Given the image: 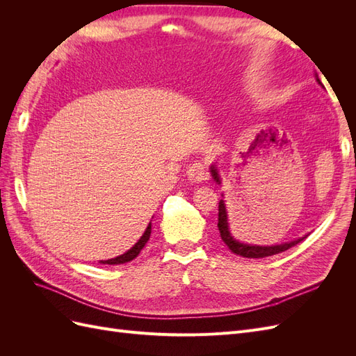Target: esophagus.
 <instances>
[{
	"mask_svg": "<svg viewBox=\"0 0 356 356\" xmlns=\"http://www.w3.org/2000/svg\"><path fill=\"white\" fill-rule=\"evenodd\" d=\"M187 177H188V179L195 181V182H202L204 179H208L209 175H208L207 166H204L203 161H196V163H193L191 166H188Z\"/></svg>",
	"mask_w": 356,
	"mask_h": 356,
	"instance_id": "1",
	"label": "esophagus"
}]
</instances>
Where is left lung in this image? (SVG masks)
Listing matches in <instances>:
<instances>
[{
  "instance_id": "left-lung-1",
  "label": "left lung",
  "mask_w": 356,
  "mask_h": 356,
  "mask_svg": "<svg viewBox=\"0 0 356 356\" xmlns=\"http://www.w3.org/2000/svg\"><path fill=\"white\" fill-rule=\"evenodd\" d=\"M211 174L212 178L215 179V182H218L221 184V179L218 175V170L215 168V165L211 166ZM227 211H225V204L224 200H220L218 203V230L221 234V239L222 242L229 246V250L233 254H238L241 257H246V258H264V257H270L279 252H284L289 248L296 246L297 243H300L305 238L301 239H296L293 242H288V243H281V245H272V246H260V245H250V243H243L236 241L233 238V234L230 233L229 229V220H227Z\"/></svg>"
}]
</instances>
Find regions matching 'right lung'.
Returning <instances> with one entry per match:
<instances>
[{
    "instance_id": "1",
    "label": "right lung",
    "mask_w": 356,
    "mask_h": 356,
    "mask_svg": "<svg viewBox=\"0 0 356 356\" xmlns=\"http://www.w3.org/2000/svg\"><path fill=\"white\" fill-rule=\"evenodd\" d=\"M149 234H152V222L148 224V227L145 229L144 234L141 236V239H139L127 252H124V254L120 255V257H115V258H111V260L101 261V263H102V264H124V263H127V261H132L134 258H136V257L139 255V252H141V250L145 246V243L148 242Z\"/></svg>"
}]
</instances>
